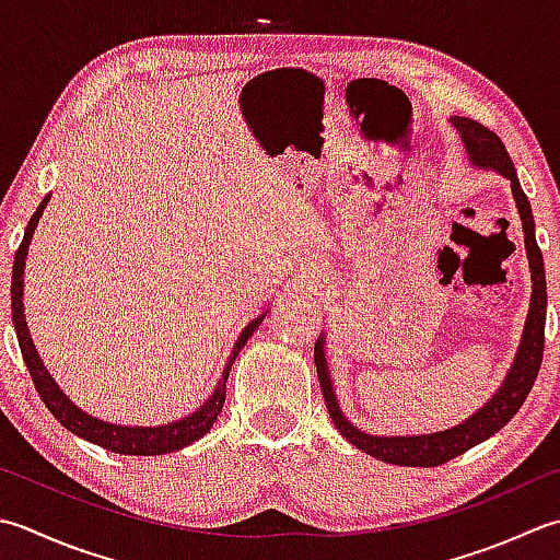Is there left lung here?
Masks as SVG:
<instances>
[{"mask_svg":"<svg viewBox=\"0 0 560 560\" xmlns=\"http://www.w3.org/2000/svg\"><path fill=\"white\" fill-rule=\"evenodd\" d=\"M452 126L458 130V136L464 140V148L468 152V162L480 170H492L505 177L512 186L514 203H517V211L522 218V230H524V249H527L529 269H532V301H529V313L527 323H524V332L520 339L517 354H514L512 366L508 371L505 381L498 388L495 396H492L483 408L470 415L468 420L462 424L452 427V430L444 432H432V434H408V436H378V434H366L357 430V427L349 422L342 410H339V402L335 396V386L330 378V369H327L325 359V335L317 337L315 342V369H317V381H320L323 396L327 412L347 442H352L361 452L381 458L386 464L396 466H442L452 458L462 456L468 448L476 444L490 440L492 434L502 430L517 410L522 402L527 400L529 390L534 386L536 376H539L541 357H544V327H546V271H544V257L541 249L536 245L534 235V215L527 194L522 191L517 170L508 155L502 140L492 133L490 128L480 126L478 120H470L464 116L448 118Z\"/></svg>","mask_w":560,"mask_h":560,"instance_id":"left-lung-1","label":"left lung"}]
</instances>
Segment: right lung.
Returning a JSON list of instances; mask_svg holds the SVG:
<instances>
[{"instance_id":"1","label":"right lung","mask_w":560,"mask_h":560,"mask_svg":"<svg viewBox=\"0 0 560 560\" xmlns=\"http://www.w3.org/2000/svg\"><path fill=\"white\" fill-rule=\"evenodd\" d=\"M48 201H50V194L40 201V206L36 208V213L31 215L24 240H21V245L16 249L14 271H11V320H14L21 357H24V361H26V369H28L31 378H33V386H36V390H38L40 400L46 402V408L55 415V420H58L65 427V430H70L72 434L82 436V440H86V442L104 446L114 454L160 456V454L179 452V448L194 444L196 440H201V436L208 430H211L213 422L218 420V415H221V410H223L225 381H228V374H230V366H233L235 357L240 354V349L245 347V342L252 337V332H255L257 327L261 325V320H265L267 311L259 313L255 320H249L245 330L240 332L237 342L233 345V352H230V359H228V364L223 369V376H221V381H218V386L211 393V398H208L199 410L191 412L189 418H182L177 422H167V424H160V427H128V424H114V422H104L98 418H92V415H86L82 408H77V405L68 396H65V393L58 388V383H55L52 376L48 374V369L43 366L36 347H33V339L28 335V325H26V317H24L26 255H28L33 230H36L40 215H43V208L48 206Z\"/></svg>"}]
</instances>
